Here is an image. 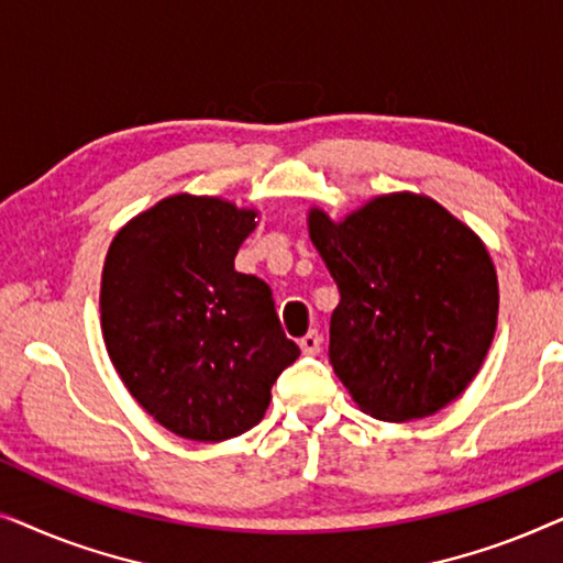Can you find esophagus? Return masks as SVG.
I'll return each instance as SVG.
<instances>
[{"mask_svg":"<svg viewBox=\"0 0 563 563\" xmlns=\"http://www.w3.org/2000/svg\"><path fill=\"white\" fill-rule=\"evenodd\" d=\"M299 349H302L305 356H318L322 349V335L318 330H310L305 338H299Z\"/></svg>","mask_w":563,"mask_h":563,"instance_id":"34e87169","label":"esophagus"}]
</instances>
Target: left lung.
<instances>
[{
    "instance_id": "obj_1",
    "label": "left lung",
    "mask_w": 563,
    "mask_h": 563,
    "mask_svg": "<svg viewBox=\"0 0 563 563\" xmlns=\"http://www.w3.org/2000/svg\"><path fill=\"white\" fill-rule=\"evenodd\" d=\"M314 249L341 291L330 364L366 415L407 422L468 387L497 328L487 245L426 195L374 197L341 222L312 207Z\"/></svg>"
}]
</instances>
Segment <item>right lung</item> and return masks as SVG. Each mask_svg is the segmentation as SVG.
<instances>
[{
  "label": "right lung",
  "instance_id": "add662e5",
  "mask_svg": "<svg viewBox=\"0 0 563 563\" xmlns=\"http://www.w3.org/2000/svg\"><path fill=\"white\" fill-rule=\"evenodd\" d=\"M256 210L174 195L120 228L102 268V335L135 402L172 433L218 443L258 426L299 349L272 289L235 272Z\"/></svg>",
  "mask_w": 563,
  "mask_h": 563
}]
</instances>
